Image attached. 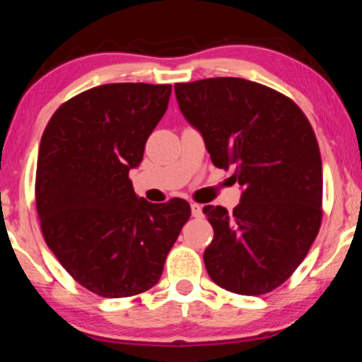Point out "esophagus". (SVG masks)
<instances>
[{
	"label": "esophagus",
	"mask_w": 362,
	"mask_h": 362,
	"mask_svg": "<svg viewBox=\"0 0 362 362\" xmlns=\"http://www.w3.org/2000/svg\"><path fill=\"white\" fill-rule=\"evenodd\" d=\"M191 212L194 217H201L202 216V206L196 204V202H191Z\"/></svg>",
	"instance_id": "obj_1"
}]
</instances>
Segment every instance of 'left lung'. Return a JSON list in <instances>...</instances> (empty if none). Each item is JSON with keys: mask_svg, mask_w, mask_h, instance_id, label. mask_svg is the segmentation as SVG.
<instances>
[{"mask_svg": "<svg viewBox=\"0 0 362 362\" xmlns=\"http://www.w3.org/2000/svg\"><path fill=\"white\" fill-rule=\"evenodd\" d=\"M175 93L214 166H234L242 187L232 212L202 207L214 229L207 274L232 293H269L303 262L321 226L323 168L313 128L288 97L245 78L176 83Z\"/></svg>", "mask_w": 362, "mask_h": 362, "instance_id": "1", "label": "left lung"}]
</instances>
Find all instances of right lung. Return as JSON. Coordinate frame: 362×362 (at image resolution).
<instances>
[{
	"mask_svg": "<svg viewBox=\"0 0 362 362\" xmlns=\"http://www.w3.org/2000/svg\"><path fill=\"white\" fill-rule=\"evenodd\" d=\"M171 86L107 83L62 103L42 133L36 207L42 235L82 286L105 298L150 290L191 216L185 199L153 204L128 173L165 115Z\"/></svg>",
	"mask_w": 362,
	"mask_h": 362,
	"instance_id": "add662e5",
	"label": "right lung"
}]
</instances>
